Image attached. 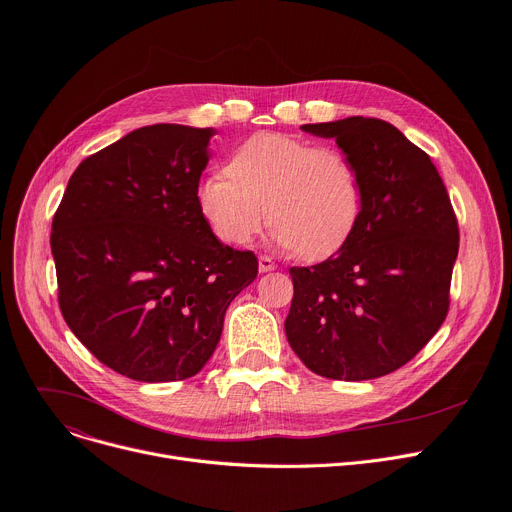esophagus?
Here are the masks:
<instances>
[{
    "instance_id": "1",
    "label": "esophagus",
    "mask_w": 512,
    "mask_h": 512,
    "mask_svg": "<svg viewBox=\"0 0 512 512\" xmlns=\"http://www.w3.org/2000/svg\"><path fill=\"white\" fill-rule=\"evenodd\" d=\"M276 267H278L276 261H272L267 255L259 257V272H272V270H276Z\"/></svg>"
}]
</instances>
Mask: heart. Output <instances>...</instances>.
Here are the masks:
<instances>
[{
  "label": "heart",
  "mask_w": 512,
  "mask_h": 512,
  "mask_svg": "<svg viewBox=\"0 0 512 512\" xmlns=\"http://www.w3.org/2000/svg\"><path fill=\"white\" fill-rule=\"evenodd\" d=\"M201 215L228 245H249L265 215L284 251L321 259L355 230L363 188L351 155L280 132H259L197 186Z\"/></svg>",
  "instance_id": "1"
}]
</instances>
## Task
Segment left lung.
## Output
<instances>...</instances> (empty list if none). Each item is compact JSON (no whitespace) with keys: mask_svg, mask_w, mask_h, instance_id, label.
<instances>
[{"mask_svg":"<svg viewBox=\"0 0 512 512\" xmlns=\"http://www.w3.org/2000/svg\"><path fill=\"white\" fill-rule=\"evenodd\" d=\"M301 128L336 139L351 155L363 203L336 255L290 267L286 338L324 378H382L409 363L444 324L459 222L432 159L396 126L353 116Z\"/></svg>","mask_w":512,"mask_h":512,"instance_id":"1","label":"left lung"}]
</instances>
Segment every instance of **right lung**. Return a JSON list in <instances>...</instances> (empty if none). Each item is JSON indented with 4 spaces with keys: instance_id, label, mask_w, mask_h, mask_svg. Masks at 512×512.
<instances>
[{
    "instance_id": "right-lung-1",
    "label": "right lung",
    "mask_w": 512,
    "mask_h": 512,
    "mask_svg": "<svg viewBox=\"0 0 512 512\" xmlns=\"http://www.w3.org/2000/svg\"><path fill=\"white\" fill-rule=\"evenodd\" d=\"M211 134L180 124L132 130L83 159L53 215L66 324L130 380L199 373L228 305L257 278L255 253L222 245L197 203Z\"/></svg>"
}]
</instances>
